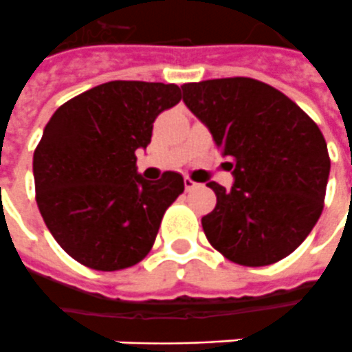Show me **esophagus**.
<instances>
[{"label":"esophagus","instance_id":"34e87169","mask_svg":"<svg viewBox=\"0 0 352 352\" xmlns=\"http://www.w3.org/2000/svg\"><path fill=\"white\" fill-rule=\"evenodd\" d=\"M197 186H199V184L197 183H194V181H192V179H188V177H186V179H184V188L188 190H194V188H197Z\"/></svg>","mask_w":352,"mask_h":352}]
</instances>
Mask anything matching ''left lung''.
Returning <instances> with one entry per match:
<instances>
[{"instance_id":"8db88e82","label":"left lung","mask_w":352,"mask_h":352,"mask_svg":"<svg viewBox=\"0 0 352 352\" xmlns=\"http://www.w3.org/2000/svg\"><path fill=\"white\" fill-rule=\"evenodd\" d=\"M183 100L212 134L231 169L229 190L210 181L216 207L201 218L229 261L265 267L287 257L322 212L330 158L319 126L282 91L252 78L184 83Z\"/></svg>"}]
</instances>
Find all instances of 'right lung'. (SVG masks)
<instances>
[{
	"instance_id": "obj_1",
	"label": "right lung",
	"mask_w": 352,
	"mask_h": 352,
	"mask_svg": "<svg viewBox=\"0 0 352 352\" xmlns=\"http://www.w3.org/2000/svg\"><path fill=\"white\" fill-rule=\"evenodd\" d=\"M181 100L175 83L108 82L70 98L44 126L33 155L37 205L72 259L95 270L129 269L149 254L181 173L147 181L136 151L153 123Z\"/></svg>"
}]
</instances>
